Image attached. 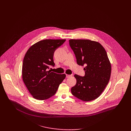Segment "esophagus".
I'll return each mask as SVG.
<instances>
[{
  "label": "esophagus",
  "mask_w": 131,
  "mask_h": 131,
  "mask_svg": "<svg viewBox=\"0 0 131 131\" xmlns=\"http://www.w3.org/2000/svg\"><path fill=\"white\" fill-rule=\"evenodd\" d=\"M71 76H72V75H68V74H66V77H67V78H70V77H71Z\"/></svg>",
  "instance_id": "obj_1"
}]
</instances>
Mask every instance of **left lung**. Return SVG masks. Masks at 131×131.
Listing matches in <instances>:
<instances>
[{
  "mask_svg": "<svg viewBox=\"0 0 131 131\" xmlns=\"http://www.w3.org/2000/svg\"><path fill=\"white\" fill-rule=\"evenodd\" d=\"M78 65L84 66V77L74 75L77 83L71 88L72 94L84 101L97 98L108 84L111 63L104 48L99 42L87 39H70Z\"/></svg>",
  "mask_w": 131,
  "mask_h": 131,
  "instance_id": "1",
  "label": "left lung"
}]
</instances>
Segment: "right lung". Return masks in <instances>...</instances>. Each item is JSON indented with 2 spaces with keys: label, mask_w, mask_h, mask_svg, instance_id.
I'll use <instances>...</instances> for the list:
<instances>
[{
  "label": "right lung",
  "mask_w": 131,
  "mask_h": 131,
  "mask_svg": "<svg viewBox=\"0 0 131 131\" xmlns=\"http://www.w3.org/2000/svg\"><path fill=\"white\" fill-rule=\"evenodd\" d=\"M66 39H45L32 45L24 56L22 66L23 82L34 98L43 100L53 96L65 74H58L48 71L54 66L53 54Z\"/></svg>",
  "instance_id": "obj_1"
}]
</instances>
